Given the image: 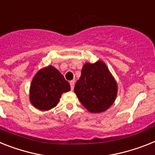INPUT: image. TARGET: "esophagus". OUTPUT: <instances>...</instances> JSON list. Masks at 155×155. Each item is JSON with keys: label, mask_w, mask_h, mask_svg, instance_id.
<instances>
[{"label": "esophagus", "mask_w": 155, "mask_h": 155, "mask_svg": "<svg viewBox=\"0 0 155 155\" xmlns=\"http://www.w3.org/2000/svg\"><path fill=\"white\" fill-rule=\"evenodd\" d=\"M70 86H71V91H72V90L74 89V86H75V81L72 80V81L70 82Z\"/></svg>", "instance_id": "esophagus-1"}]
</instances>
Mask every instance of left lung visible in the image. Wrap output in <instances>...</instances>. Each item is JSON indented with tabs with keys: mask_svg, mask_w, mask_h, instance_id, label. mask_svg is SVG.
<instances>
[{
	"mask_svg": "<svg viewBox=\"0 0 155 155\" xmlns=\"http://www.w3.org/2000/svg\"><path fill=\"white\" fill-rule=\"evenodd\" d=\"M117 83L105 62L85 63L74 91L82 105L93 114L107 110L114 103L117 94Z\"/></svg>",
	"mask_w": 155,
	"mask_h": 155,
	"instance_id": "obj_1",
	"label": "left lung"
}]
</instances>
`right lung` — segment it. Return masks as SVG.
Returning <instances> with one entry per match:
<instances>
[{"label": "right lung", "mask_w": 155, "mask_h": 155, "mask_svg": "<svg viewBox=\"0 0 155 155\" xmlns=\"http://www.w3.org/2000/svg\"><path fill=\"white\" fill-rule=\"evenodd\" d=\"M71 90L70 84L55 67L42 68L33 77L30 87V102L34 107L47 111L55 107L63 93Z\"/></svg>", "instance_id": "obj_1"}]
</instances>
